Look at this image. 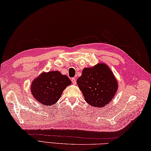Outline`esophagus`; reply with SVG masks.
Listing matches in <instances>:
<instances>
[{"instance_id":"esophagus-1","label":"esophagus","mask_w":151,"mask_h":151,"mask_svg":"<svg viewBox=\"0 0 151 151\" xmlns=\"http://www.w3.org/2000/svg\"><path fill=\"white\" fill-rule=\"evenodd\" d=\"M71 81H72V82L74 84H76V78H72V79H71Z\"/></svg>"}]
</instances>
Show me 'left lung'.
I'll use <instances>...</instances> for the list:
<instances>
[{
  "mask_svg": "<svg viewBox=\"0 0 151 151\" xmlns=\"http://www.w3.org/2000/svg\"><path fill=\"white\" fill-rule=\"evenodd\" d=\"M76 82L85 101L92 106L99 108L111 101L118 88L116 78L104 63L86 67Z\"/></svg>",
  "mask_w": 151,
  "mask_h": 151,
  "instance_id": "8db88e82",
  "label": "left lung"
}]
</instances>
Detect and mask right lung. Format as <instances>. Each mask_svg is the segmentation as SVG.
Wrapping results in <instances>:
<instances>
[{
  "instance_id": "add662e5",
  "label": "right lung",
  "mask_w": 151,
  "mask_h": 151,
  "mask_svg": "<svg viewBox=\"0 0 151 151\" xmlns=\"http://www.w3.org/2000/svg\"><path fill=\"white\" fill-rule=\"evenodd\" d=\"M71 84L66 75L59 71L42 73L31 85V91L34 98L44 106L55 104L59 100L64 89Z\"/></svg>"
}]
</instances>
